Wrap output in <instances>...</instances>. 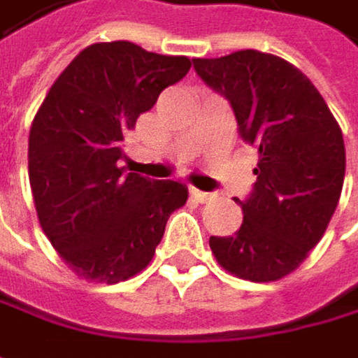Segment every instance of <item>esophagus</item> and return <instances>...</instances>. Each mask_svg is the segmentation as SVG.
Segmentation results:
<instances>
[{"label":"esophagus","mask_w":358,"mask_h":358,"mask_svg":"<svg viewBox=\"0 0 358 358\" xmlns=\"http://www.w3.org/2000/svg\"><path fill=\"white\" fill-rule=\"evenodd\" d=\"M190 196L199 203H207V201H213L215 194L213 192H205V190H199V188H190Z\"/></svg>","instance_id":"34e87169"}]
</instances>
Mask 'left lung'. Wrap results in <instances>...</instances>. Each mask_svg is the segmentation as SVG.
<instances>
[{"label":"left lung","instance_id":"8db88e82","mask_svg":"<svg viewBox=\"0 0 358 358\" xmlns=\"http://www.w3.org/2000/svg\"><path fill=\"white\" fill-rule=\"evenodd\" d=\"M201 80L223 94L240 135L258 149L252 194L234 236H211L217 262L252 282L293 273L322 240L336 211L346 153L342 131L315 85L289 61L238 50L192 59Z\"/></svg>","mask_w":358,"mask_h":358}]
</instances>
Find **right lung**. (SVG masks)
<instances>
[{
  "label": "right lung",
  "instance_id": "right-lung-1",
  "mask_svg": "<svg viewBox=\"0 0 358 358\" xmlns=\"http://www.w3.org/2000/svg\"><path fill=\"white\" fill-rule=\"evenodd\" d=\"M129 41L90 45L50 85L28 137V178L45 236L82 278L141 273L170 215L188 199L174 180L124 174L122 141L139 114L190 69Z\"/></svg>",
  "mask_w": 358,
  "mask_h": 358
}]
</instances>
